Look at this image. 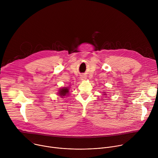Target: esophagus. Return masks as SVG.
Wrapping results in <instances>:
<instances>
[{
	"label": "esophagus",
	"instance_id": "1",
	"mask_svg": "<svg viewBox=\"0 0 158 158\" xmlns=\"http://www.w3.org/2000/svg\"><path fill=\"white\" fill-rule=\"evenodd\" d=\"M85 79H86V77H85V76H82L81 77V79L82 81H84Z\"/></svg>",
	"mask_w": 158,
	"mask_h": 158
}]
</instances>
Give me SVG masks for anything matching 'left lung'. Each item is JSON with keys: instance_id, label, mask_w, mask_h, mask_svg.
Here are the masks:
<instances>
[{"instance_id": "obj_1", "label": "left lung", "mask_w": 158, "mask_h": 158, "mask_svg": "<svg viewBox=\"0 0 158 158\" xmlns=\"http://www.w3.org/2000/svg\"><path fill=\"white\" fill-rule=\"evenodd\" d=\"M102 93H103V95H104V96H106V95H107V93H106V91L102 92Z\"/></svg>"}]
</instances>
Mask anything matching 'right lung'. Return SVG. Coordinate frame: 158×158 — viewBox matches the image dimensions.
Instances as JSON below:
<instances>
[{
    "label": "right lung",
    "instance_id": "1",
    "mask_svg": "<svg viewBox=\"0 0 158 158\" xmlns=\"http://www.w3.org/2000/svg\"><path fill=\"white\" fill-rule=\"evenodd\" d=\"M70 87H62L60 88L58 91V94L61 98H64L66 96H68L69 93Z\"/></svg>",
    "mask_w": 158,
    "mask_h": 158
}]
</instances>
